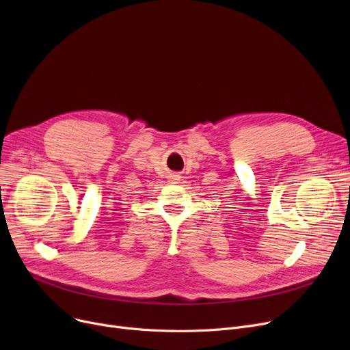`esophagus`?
<instances>
[{
	"mask_svg": "<svg viewBox=\"0 0 350 350\" xmlns=\"http://www.w3.org/2000/svg\"><path fill=\"white\" fill-rule=\"evenodd\" d=\"M170 177H172L170 180H172L173 183H178V181H180V178H181V176H180L178 173H174V174H172Z\"/></svg>",
	"mask_w": 350,
	"mask_h": 350,
	"instance_id": "1",
	"label": "esophagus"
}]
</instances>
